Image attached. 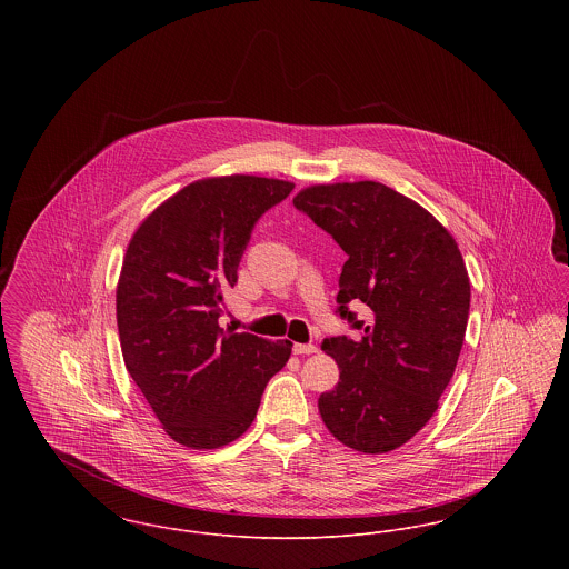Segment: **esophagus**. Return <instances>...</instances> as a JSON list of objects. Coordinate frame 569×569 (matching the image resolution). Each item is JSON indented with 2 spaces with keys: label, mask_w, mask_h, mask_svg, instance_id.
Returning <instances> with one entry per match:
<instances>
[{
  "label": "esophagus",
  "mask_w": 569,
  "mask_h": 569,
  "mask_svg": "<svg viewBox=\"0 0 569 569\" xmlns=\"http://www.w3.org/2000/svg\"><path fill=\"white\" fill-rule=\"evenodd\" d=\"M295 353H298V356H305V353H316L318 352V348L313 346V343H295Z\"/></svg>",
  "instance_id": "obj_1"
}]
</instances>
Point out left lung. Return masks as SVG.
Masks as SVG:
<instances>
[{
  "instance_id": "1",
  "label": "left lung",
  "mask_w": 569,
  "mask_h": 569,
  "mask_svg": "<svg viewBox=\"0 0 569 569\" xmlns=\"http://www.w3.org/2000/svg\"><path fill=\"white\" fill-rule=\"evenodd\" d=\"M295 207L348 253L337 313L360 330L322 343L339 365V383L318 399L326 429L358 452H390L431 420L457 369L471 298L459 244L427 209L376 181L311 186Z\"/></svg>"
}]
</instances>
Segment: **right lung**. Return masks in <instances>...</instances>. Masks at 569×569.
Returning <instances> with one entry per match:
<instances>
[{
	"instance_id": "obj_1",
	"label": "right lung",
	"mask_w": 569,
	"mask_h": 569,
	"mask_svg": "<svg viewBox=\"0 0 569 569\" xmlns=\"http://www.w3.org/2000/svg\"><path fill=\"white\" fill-rule=\"evenodd\" d=\"M292 190L251 174L200 179L162 202L128 244L117 283L126 369L163 431L191 450L241 437L292 353L290 341L219 326L256 221Z\"/></svg>"
}]
</instances>
